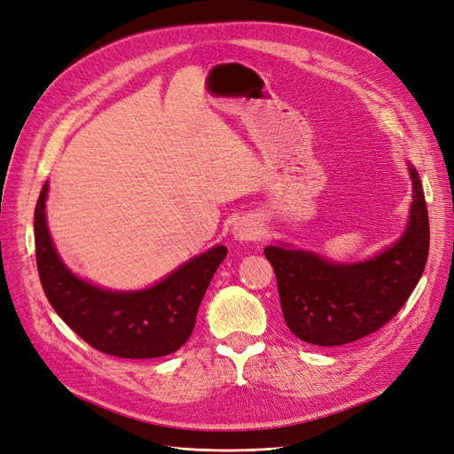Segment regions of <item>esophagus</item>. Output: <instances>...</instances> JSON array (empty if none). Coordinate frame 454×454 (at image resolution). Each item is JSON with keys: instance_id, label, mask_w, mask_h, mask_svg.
I'll return each mask as SVG.
<instances>
[{"instance_id": "1", "label": "esophagus", "mask_w": 454, "mask_h": 454, "mask_svg": "<svg viewBox=\"0 0 454 454\" xmlns=\"http://www.w3.org/2000/svg\"><path fill=\"white\" fill-rule=\"evenodd\" d=\"M231 236L238 241H256L262 236V230L254 218H241V221L233 224Z\"/></svg>"}]
</instances>
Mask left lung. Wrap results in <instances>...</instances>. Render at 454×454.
Wrapping results in <instances>:
<instances>
[{
  "instance_id": "obj_1",
  "label": "left lung",
  "mask_w": 454,
  "mask_h": 454,
  "mask_svg": "<svg viewBox=\"0 0 454 454\" xmlns=\"http://www.w3.org/2000/svg\"><path fill=\"white\" fill-rule=\"evenodd\" d=\"M408 172L413 183L408 226L380 254L340 263L288 245L263 248L277 275L284 320L297 339L342 346L378 331L404 307L425 271L430 245L421 177L411 164Z\"/></svg>"
}]
</instances>
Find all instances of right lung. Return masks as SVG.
<instances>
[{
  "label": "right lung",
  "mask_w": 454,
  "mask_h": 454,
  "mask_svg": "<svg viewBox=\"0 0 454 454\" xmlns=\"http://www.w3.org/2000/svg\"><path fill=\"white\" fill-rule=\"evenodd\" d=\"M48 183L35 207V253L50 305L78 337L103 354L153 359L189 340L201 299L228 248L216 245L145 290L115 292L76 277L63 263L46 224Z\"/></svg>",
  "instance_id": "1"
}]
</instances>
